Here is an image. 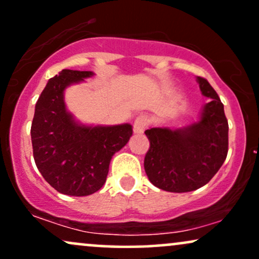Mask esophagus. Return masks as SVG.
<instances>
[{
    "label": "esophagus",
    "mask_w": 259,
    "mask_h": 259,
    "mask_svg": "<svg viewBox=\"0 0 259 259\" xmlns=\"http://www.w3.org/2000/svg\"><path fill=\"white\" fill-rule=\"evenodd\" d=\"M148 117L146 115H139L138 118H136L135 121H134V133L135 134H142L145 132V129H146L147 125H148Z\"/></svg>",
    "instance_id": "esophagus-1"
}]
</instances>
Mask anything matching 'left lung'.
Masks as SVG:
<instances>
[{"mask_svg":"<svg viewBox=\"0 0 259 259\" xmlns=\"http://www.w3.org/2000/svg\"><path fill=\"white\" fill-rule=\"evenodd\" d=\"M204 105L200 119L190 125L169 129L151 127L145 132L150 148L144 167L148 180L169 192H189L212 179L228 154L229 125L218 94L206 79L197 76Z\"/></svg>","mask_w":259,"mask_h":259,"instance_id":"1","label":"left lung"}]
</instances>
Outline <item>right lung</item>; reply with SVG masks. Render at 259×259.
<instances>
[{
  "label": "right lung",
  "mask_w": 259,
  "mask_h": 259,
  "mask_svg": "<svg viewBox=\"0 0 259 259\" xmlns=\"http://www.w3.org/2000/svg\"><path fill=\"white\" fill-rule=\"evenodd\" d=\"M92 72L63 69L41 92L31 124V144L36 167L58 192L88 196L106 183L113 154L133 135L130 124L84 125L67 111L64 90L84 81Z\"/></svg>",
  "instance_id": "add662e5"
}]
</instances>
